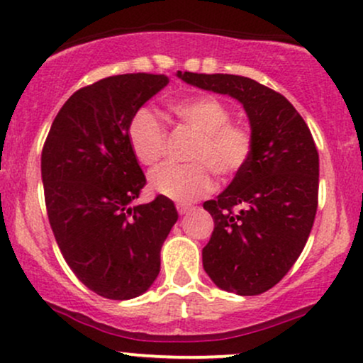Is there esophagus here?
<instances>
[{
  "instance_id": "obj_1",
  "label": "esophagus",
  "mask_w": 363,
  "mask_h": 363,
  "mask_svg": "<svg viewBox=\"0 0 363 363\" xmlns=\"http://www.w3.org/2000/svg\"><path fill=\"white\" fill-rule=\"evenodd\" d=\"M176 208H177V211H179V213H181V215H184V213H187V211L193 210V206L187 205V203H177Z\"/></svg>"
}]
</instances>
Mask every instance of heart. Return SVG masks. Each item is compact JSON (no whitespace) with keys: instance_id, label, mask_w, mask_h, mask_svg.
Listing matches in <instances>:
<instances>
[{"instance_id":"b5f03b06","label":"heart","mask_w":363,"mask_h":363,"mask_svg":"<svg viewBox=\"0 0 363 363\" xmlns=\"http://www.w3.org/2000/svg\"><path fill=\"white\" fill-rule=\"evenodd\" d=\"M170 111L196 133L189 152L191 164H165L150 174V187L176 201H193L213 189V174L234 177L251 160L252 131L230 121L227 104L213 95H194L174 102ZM128 141L140 164L155 165L165 152L167 129L153 112L140 109L128 124Z\"/></svg>"}]
</instances>
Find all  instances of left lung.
Listing matches in <instances>:
<instances>
[{"instance_id":"obj_1","label":"left lung","mask_w":363,"mask_h":363,"mask_svg":"<svg viewBox=\"0 0 363 363\" xmlns=\"http://www.w3.org/2000/svg\"><path fill=\"white\" fill-rule=\"evenodd\" d=\"M179 77L232 95L251 121V160L218 198L203 203L215 222L203 247V268L222 290L259 295L290 272L314 225L319 194L314 138L281 94L251 78L191 72Z\"/></svg>"}]
</instances>
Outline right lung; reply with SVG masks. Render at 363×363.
Segmentation results:
<instances>
[{
	"label": "right lung",
	"instance_id": "obj_1",
	"mask_svg": "<svg viewBox=\"0 0 363 363\" xmlns=\"http://www.w3.org/2000/svg\"><path fill=\"white\" fill-rule=\"evenodd\" d=\"M167 83L165 74L128 73L83 86L57 112L43 148L45 208L62 257L83 285L112 301L150 289L177 222L165 196L131 206L147 177L128 124Z\"/></svg>",
	"mask_w": 363,
	"mask_h": 363
}]
</instances>
